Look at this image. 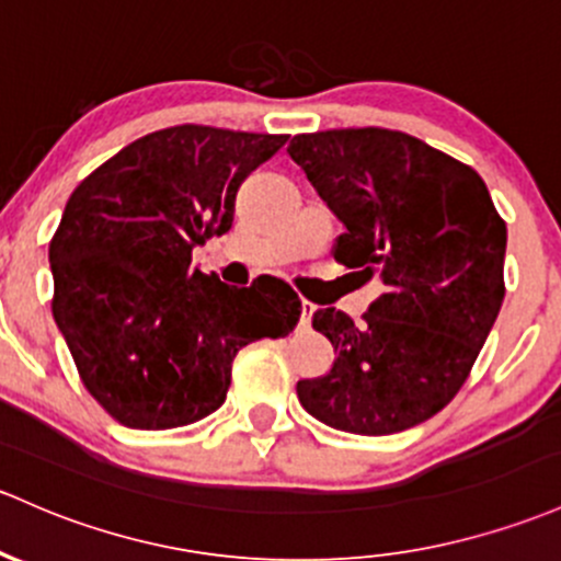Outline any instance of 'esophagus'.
Here are the masks:
<instances>
[{"label": "esophagus", "instance_id": "esophagus-1", "mask_svg": "<svg viewBox=\"0 0 561 561\" xmlns=\"http://www.w3.org/2000/svg\"><path fill=\"white\" fill-rule=\"evenodd\" d=\"M312 312H316V305H312V302H302V318H299V323H302L305 329L310 327V321H312Z\"/></svg>", "mask_w": 561, "mask_h": 561}]
</instances>
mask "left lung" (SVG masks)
Here are the masks:
<instances>
[{
    "instance_id": "left-lung-1",
    "label": "left lung",
    "mask_w": 561,
    "mask_h": 561,
    "mask_svg": "<svg viewBox=\"0 0 561 561\" xmlns=\"http://www.w3.org/2000/svg\"><path fill=\"white\" fill-rule=\"evenodd\" d=\"M288 154L345 225L334 259L377 278L364 327L312 316L331 371L299 379V403L329 427L388 436L425 423L462 388L503 305L505 221L471 165L385 128L294 136Z\"/></svg>"
}]
</instances>
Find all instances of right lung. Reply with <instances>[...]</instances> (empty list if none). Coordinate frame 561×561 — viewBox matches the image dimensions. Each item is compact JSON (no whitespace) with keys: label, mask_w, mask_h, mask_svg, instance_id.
I'll use <instances>...</instances> for the list:
<instances>
[{"label":"right lung","mask_w":561,"mask_h":561,"mask_svg":"<svg viewBox=\"0 0 561 561\" xmlns=\"http://www.w3.org/2000/svg\"><path fill=\"white\" fill-rule=\"evenodd\" d=\"M286 141L176 125L119 149L71 192L50 240L53 318L117 423L168 431L208 417L240 347L297 327L302 302L280 278L238 288L192 267V249L232 227L243 179Z\"/></svg>","instance_id":"obj_1"}]
</instances>
